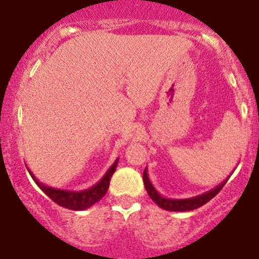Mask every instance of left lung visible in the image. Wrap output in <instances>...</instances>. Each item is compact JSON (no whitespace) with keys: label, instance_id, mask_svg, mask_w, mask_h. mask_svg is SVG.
Masks as SVG:
<instances>
[{"label":"left lung","instance_id":"obj_1","mask_svg":"<svg viewBox=\"0 0 259 259\" xmlns=\"http://www.w3.org/2000/svg\"><path fill=\"white\" fill-rule=\"evenodd\" d=\"M143 180H144V185H145L148 194H149L150 198H152V200L154 201L159 207H162V209L164 210H168V211H191V210L198 209L200 206H202V205H205L206 202H209L212 197H215V196L221 192V189L223 188L224 184L227 183L228 178L224 180V182H222L218 187L210 189V191L206 192V193L198 194V196H196V197L182 198V200L162 197L161 194L158 193L157 189L153 187L152 182L149 180V176H148V171H146V168L144 170Z\"/></svg>","mask_w":259,"mask_h":259}]
</instances>
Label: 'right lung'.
Wrapping results in <instances>:
<instances>
[{
	"label": "right lung",
	"instance_id": "add662e5",
	"mask_svg": "<svg viewBox=\"0 0 259 259\" xmlns=\"http://www.w3.org/2000/svg\"><path fill=\"white\" fill-rule=\"evenodd\" d=\"M119 158H116V161L111 164L107 172L105 174L104 178H102L97 184H95L93 187L88 189H84V191L74 192V191H63V189H56L52 188V187H48V185L42 184V183L38 182L35 178V175L28 170V172L31 174L32 179L35 180L36 184L38 185V188L47 194L48 197L52 198L56 203H58L59 206L66 207V209L70 210H85L88 207H91L92 205H95L96 202L101 200L106 194L107 189H109L110 179L113 174L115 172L116 164H118Z\"/></svg>",
	"mask_w": 259,
	"mask_h": 259
}]
</instances>
